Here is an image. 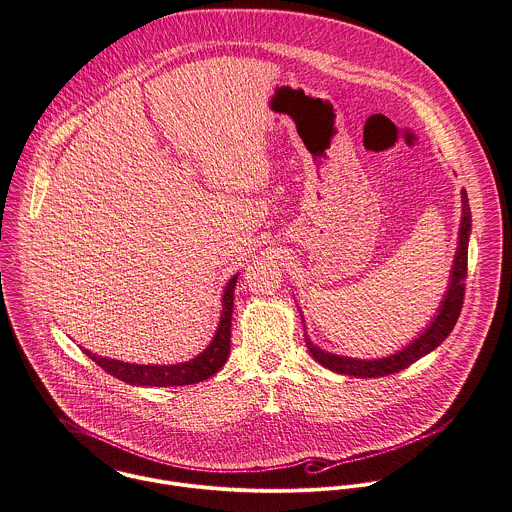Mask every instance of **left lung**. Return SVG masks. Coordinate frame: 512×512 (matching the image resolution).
I'll return each instance as SVG.
<instances>
[{
    "mask_svg": "<svg viewBox=\"0 0 512 512\" xmlns=\"http://www.w3.org/2000/svg\"><path fill=\"white\" fill-rule=\"evenodd\" d=\"M461 201H463V215H461V227H459V245L455 253V261L451 267V279L447 293L437 309V315L429 323V327L407 347L401 351L383 357V359H353V357H343L335 353H327L319 349L317 345L311 343V339L305 333V343L311 353V357L323 365L329 371H335L339 375H351V377H361V379H375V377H387L393 373H399L419 361L421 357L429 355L435 351L453 331L463 299H465V279H467V257H469V237H471V207H469V197L467 191H461ZM303 319V315H301ZM303 331H305V321H303Z\"/></svg>",
    "mask_w": 512,
    "mask_h": 512,
    "instance_id": "8db88e82",
    "label": "left lung"
}]
</instances>
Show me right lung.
Wrapping results in <instances>:
<instances>
[{
    "label": "right lung",
    "instance_id": "right-lung-1",
    "mask_svg": "<svg viewBox=\"0 0 512 512\" xmlns=\"http://www.w3.org/2000/svg\"><path fill=\"white\" fill-rule=\"evenodd\" d=\"M239 273H235L221 295V317L217 331L211 339V343L193 359L177 365H135V363H123L117 359H107L99 357L87 349L83 353L95 361L105 373L111 377L125 381L127 385L133 387H183V385H193L199 381H205L213 377L229 357L231 349V315H233V293H235V283H237Z\"/></svg>",
    "mask_w": 512,
    "mask_h": 512
}]
</instances>
